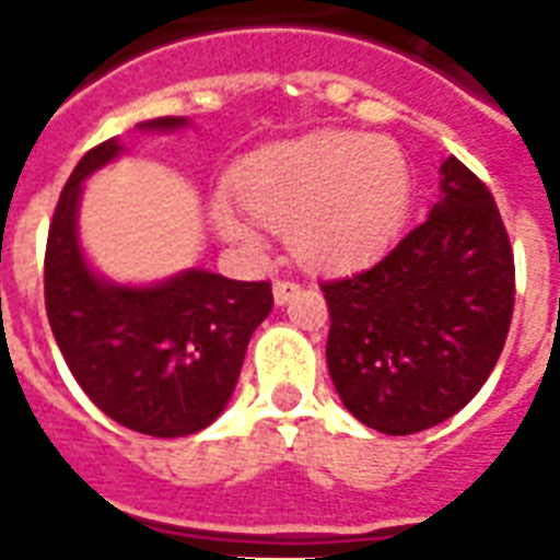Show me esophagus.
I'll return each mask as SVG.
<instances>
[{
	"label": "esophagus",
	"instance_id": "esophagus-1",
	"mask_svg": "<svg viewBox=\"0 0 560 560\" xmlns=\"http://www.w3.org/2000/svg\"><path fill=\"white\" fill-rule=\"evenodd\" d=\"M299 293L296 281H276L272 284V299H276V305H288L290 299Z\"/></svg>",
	"mask_w": 560,
	"mask_h": 560
}]
</instances>
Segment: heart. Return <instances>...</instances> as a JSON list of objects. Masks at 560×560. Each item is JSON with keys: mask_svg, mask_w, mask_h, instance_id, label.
I'll return each mask as SVG.
<instances>
[{"mask_svg": "<svg viewBox=\"0 0 560 560\" xmlns=\"http://www.w3.org/2000/svg\"><path fill=\"white\" fill-rule=\"evenodd\" d=\"M237 202L261 226L288 235L290 253L314 270H342L398 235L412 200V171L386 136L325 130L264 148L232 177ZM226 241L246 253L261 237L226 202H214Z\"/></svg>", "mask_w": 560, "mask_h": 560, "instance_id": "1", "label": "heart"}]
</instances>
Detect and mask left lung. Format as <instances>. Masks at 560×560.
<instances>
[{"mask_svg":"<svg viewBox=\"0 0 560 560\" xmlns=\"http://www.w3.org/2000/svg\"><path fill=\"white\" fill-rule=\"evenodd\" d=\"M439 202L366 270L323 284L328 372L342 407L386 435L456 416L500 360L514 258L494 197L456 156Z\"/></svg>","mask_w":560,"mask_h":560,"instance_id":"1","label":"left lung"}]
</instances>
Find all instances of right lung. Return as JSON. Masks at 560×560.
<instances>
[{
	"label": "right lung",
	"instance_id": "add662e5",
	"mask_svg": "<svg viewBox=\"0 0 560 560\" xmlns=\"http://www.w3.org/2000/svg\"><path fill=\"white\" fill-rule=\"evenodd\" d=\"M165 116L139 130L177 133ZM125 153L118 139L92 148L66 183L46 246V314L63 360L95 407L136 433L191 435L226 409L255 328L272 311L270 281L174 272L118 284L90 264L78 232L83 183Z\"/></svg>",
	"mask_w": 560,
	"mask_h": 560
}]
</instances>
